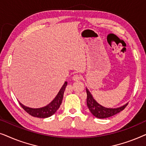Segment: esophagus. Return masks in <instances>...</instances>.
Listing matches in <instances>:
<instances>
[{"label": "esophagus", "instance_id": "34e87169", "mask_svg": "<svg viewBox=\"0 0 146 146\" xmlns=\"http://www.w3.org/2000/svg\"><path fill=\"white\" fill-rule=\"evenodd\" d=\"M73 80L74 81H78V80H80L81 79V77L80 76L78 75V74H74L73 76Z\"/></svg>", "mask_w": 146, "mask_h": 146}]
</instances>
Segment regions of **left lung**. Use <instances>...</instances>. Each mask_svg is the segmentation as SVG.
I'll list each match as a JSON object with an SVG mask.
<instances>
[{
	"instance_id": "1",
	"label": "left lung",
	"mask_w": 146,
	"mask_h": 146,
	"mask_svg": "<svg viewBox=\"0 0 146 146\" xmlns=\"http://www.w3.org/2000/svg\"><path fill=\"white\" fill-rule=\"evenodd\" d=\"M87 93V106L91 113L94 115L95 117L98 118H106L117 114V113L120 112L123 110L125 109V108L127 106V104H125L120 108H106L100 105L93 98L90 92L88 91V90L86 88Z\"/></svg>"
}]
</instances>
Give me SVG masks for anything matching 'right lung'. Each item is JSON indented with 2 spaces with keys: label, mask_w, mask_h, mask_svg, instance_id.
I'll return each mask as SVG.
<instances>
[{
  "label": "right lung",
  "mask_w": 146,
  "mask_h": 146,
  "mask_svg": "<svg viewBox=\"0 0 146 146\" xmlns=\"http://www.w3.org/2000/svg\"><path fill=\"white\" fill-rule=\"evenodd\" d=\"M66 86L67 82H66L64 84L62 87V88L60 90L58 94L55 98L53 100V101L45 107L41 108L33 109L31 108L25 106H23L20 102L19 104L21 105V106L24 109V110H25L29 114L31 115L32 116L40 117V118L48 117L51 116L52 115H53L57 111V110L59 108L60 106L62 101L63 99L64 92Z\"/></svg>",
  "instance_id": "obj_1"
}]
</instances>
